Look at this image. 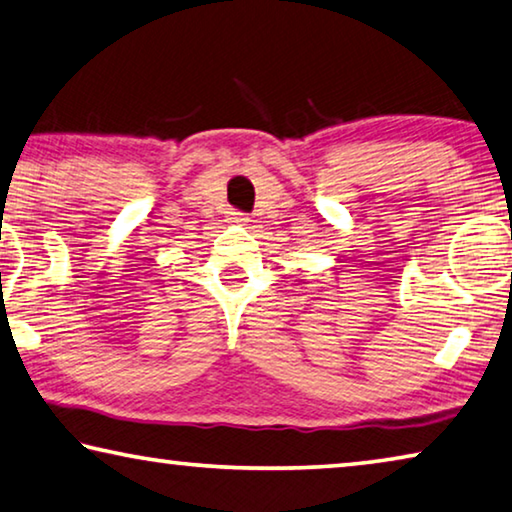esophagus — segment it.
I'll use <instances>...</instances> for the list:
<instances>
[{
    "label": "esophagus",
    "mask_w": 512,
    "mask_h": 512,
    "mask_svg": "<svg viewBox=\"0 0 512 512\" xmlns=\"http://www.w3.org/2000/svg\"><path fill=\"white\" fill-rule=\"evenodd\" d=\"M230 221L237 223V225H246V223H248V216L241 214V212H232V214H230Z\"/></svg>",
    "instance_id": "esophagus-1"
}]
</instances>
